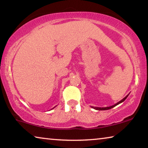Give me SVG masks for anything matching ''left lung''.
<instances>
[{"mask_svg":"<svg viewBox=\"0 0 148 148\" xmlns=\"http://www.w3.org/2000/svg\"><path fill=\"white\" fill-rule=\"evenodd\" d=\"M129 95H127V96L125 97V98H123V99L121 100V101H120L119 102H117V103L115 104L114 105H112V106H108V107H103V108H101V107H93V106H91V108H94V109L97 110H110V109L112 108H114V107H115V106H116L117 105L119 104L120 103H121V102H123V101H125V99H126L127 98V97H128Z\"/></svg>","mask_w":148,"mask_h":148,"instance_id":"left-lung-1","label":"left lung"}]
</instances>
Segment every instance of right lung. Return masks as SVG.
I'll use <instances>...</instances> for the list:
<instances>
[{
  "label": "right lung",
  "instance_id": "right-lung-1",
  "mask_svg": "<svg viewBox=\"0 0 148 148\" xmlns=\"http://www.w3.org/2000/svg\"><path fill=\"white\" fill-rule=\"evenodd\" d=\"M55 107H56V106H55ZM55 107H54V108H55ZM53 108H52V109H53Z\"/></svg>",
  "mask_w": 148,
  "mask_h": 148
}]
</instances>
